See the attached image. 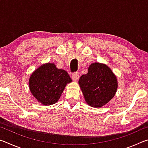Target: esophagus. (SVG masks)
<instances>
[{
    "mask_svg": "<svg viewBox=\"0 0 148 148\" xmlns=\"http://www.w3.org/2000/svg\"><path fill=\"white\" fill-rule=\"evenodd\" d=\"M72 79H73L74 81H75V82L77 81L79 77V72H75V73H73L72 74Z\"/></svg>",
    "mask_w": 148,
    "mask_h": 148,
    "instance_id": "esophagus-1",
    "label": "esophagus"
}]
</instances>
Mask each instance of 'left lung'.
I'll return each instance as SVG.
<instances>
[{
	"label": "left lung",
	"instance_id": "left-lung-1",
	"mask_svg": "<svg viewBox=\"0 0 148 148\" xmlns=\"http://www.w3.org/2000/svg\"><path fill=\"white\" fill-rule=\"evenodd\" d=\"M79 86L86 102L90 106L101 108L114 97L117 89L116 76L105 64L94 62L88 72L82 75Z\"/></svg>",
	"mask_w": 148,
	"mask_h": 148
}]
</instances>
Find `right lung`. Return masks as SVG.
Wrapping results in <instances>:
<instances>
[{"label": "right lung", "mask_w": 148, "mask_h": 148, "mask_svg": "<svg viewBox=\"0 0 148 148\" xmlns=\"http://www.w3.org/2000/svg\"><path fill=\"white\" fill-rule=\"evenodd\" d=\"M71 82L66 71L48 62L32 72L29 85L30 91L38 102L49 106L59 101L66 84Z\"/></svg>", "instance_id": "right-lung-1"}]
</instances>
